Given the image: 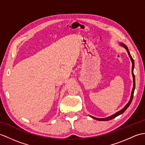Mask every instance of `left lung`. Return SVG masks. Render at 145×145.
I'll list each match as a JSON object with an SVG mask.
<instances>
[{"label":"left lung","mask_w":145,"mask_h":145,"mask_svg":"<svg viewBox=\"0 0 145 145\" xmlns=\"http://www.w3.org/2000/svg\"><path fill=\"white\" fill-rule=\"evenodd\" d=\"M120 46H123L124 48H125V49H126L127 51V52H128V54H129V57H130V58L131 60H132V76H133V89H132V94H131L130 99L129 102L127 104V105H126L125 107H124L122 109H121L120 110H119V112H116V114H113V115H112L111 116L106 117V118H96V117H93V116H89L91 117H92L93 119H95V120H99V121H106V120H111V119H114V118H116V117L117 116H118L120 115V114H123L124 112H125V110H126V109L128 108V107H129V106L130 105V104H131V103H132V99H133V93H134V91H135V75H134V73H133V69H134V60L133 59L132 57L131 56L130 54V52H129V49H128V48H127V47L126 46V45H125V44H124L123 43H120Z\"/></svg>","instance_id":"8db88e82"}]
</instances>
